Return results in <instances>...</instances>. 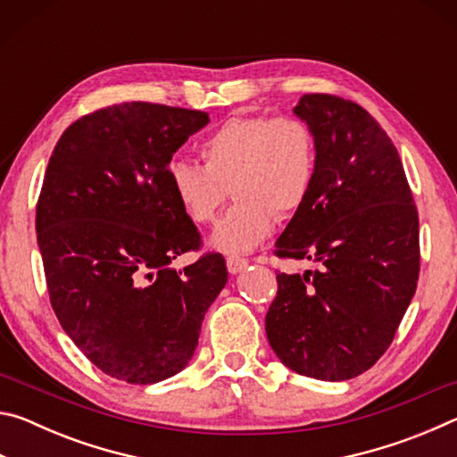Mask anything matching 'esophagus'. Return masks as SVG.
<instances>
[{
	"mask_svg": "<svg viewBox=\"0 0 457 457\" xmlns=\"http://www.w3.org/2000/svg\"><path fill=\"white\" fill-rule=\"evenodd\" d=\"M247 264H250V262H247L245 258H237V256H229L228 258L229 274H239L244 268H247Z\"/></svg>",
	"mask_w": 457,
	"mask_h": 457,
	"instance_id": "esophagus-1",
	"label": "esophagus"
}]
</instances>
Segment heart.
I'll return each instance as SVG.
<instances>
[{
  "label": "heart",
  "instance_id": "b5f03b06",
  "mask_svg": "<svg viewBox=\"0 0 457 457\" xmlns=\"http://www.w3.org/2000/svg\"><path fill=\"white\" fill-rule=\"evenodd\" d=\"M204 165L173 161L169 183L183 212L210 223L231 193L237 197L212 234V245L244 253L270 236L276 218L296 213L316 175L311 127L294 117H236L199 145Z\"/></svg>",
  "mask_w": 457,
  "mask_h": 457
}]
</instances>
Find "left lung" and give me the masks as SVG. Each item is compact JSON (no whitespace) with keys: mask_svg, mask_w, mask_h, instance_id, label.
<instances>
[{"mask_svg":"<svg viewBox=\"0 0 457 457\" xmlns=\"http://www.w3.org/2000/svg\"><path fill=\"white\" fill-rule=\"evenodd\" d=\"M316 175L276 242L280 258L316 264L278 274L266 314L276 357L294 373L346 381L389 349L420 278V220L399 153L351 100L304 95Z\"/></svg>","mask_w":457,"mask_h":457,"instance_id":"1","label":"left lung"}]
</instances>
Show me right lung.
<instances>
[{"label": "right lung", "instance_id": "obj_1", "mask_svg": "<svg viewBox=\"0 0 457 457\" xmlns=\"http://www.w3.org/2000/svg\"><path fill=\"white\" fill-rule=\"evenodd\" d=\"M210 114L122 103L72 122L54 146L36 210L50 303L90 362L151 385L189 365L201 322L228 282L221 253L183 270L195 223L169 183V163Z\"/></svg>", "mask_w": 457, "mask_h": 457}]
</instances>
